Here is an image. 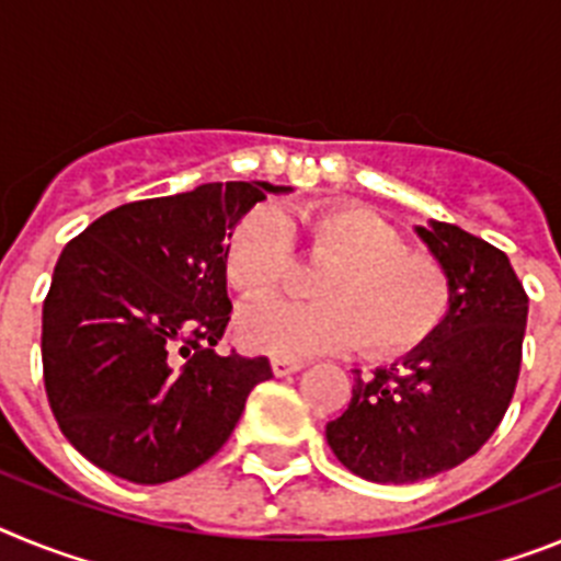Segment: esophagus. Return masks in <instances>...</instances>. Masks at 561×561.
<instances>
[{
	"instance_id": "obj_1",
	"label": "esophagus",
	"mask_w": 561,
	"mask_h": 561,
	"mask_svg": "<svg viewBox=\"0 0 561 561\" xmlns=\"http://www.w3.org/2000/svg\"><path fill=\"white\" fill-rule=\"evenodd\" d=\"M304 368V362L300 359H286V356H272V374L275 376H289L297 374V370Z\"/></svg>"
}]
</instances>
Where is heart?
<instances>
[{
    "label": "heart",
    "mask_w": 561,
    "mask_h": 561,
    "mask_svg": "<svg viewBox=\"0 0 561 561\" xmlns=\"http://www.w3.org/2000/svg\"><path fill=\"white\" fill-rule=\"evenodd\" d=\"M309 257L325 261L311 295L317 304L264 300L236 320L241 345L255 354H329L359 345L365 356L396 359L433 340L453 309V280L438 257L404 247L401 232L362 205H320L300 213ZM291 272V236L280 213H244L225 247L230 289L257 300Z\"/></svg>",
    "instance_id": "obj_1"
}]
</instances>
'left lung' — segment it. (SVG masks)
Masks as SVG:
<instances>
[{
    "instance_id": "obj_1",
    "label": "left lung",
    "mask_w": 561,
    "mask_h": 561,
    "mask_svg": "<svg viewBox=\"0 0 561 561\" xmlns=\"http://www.w3.org/2000/svg\"><path fill=\"white\" fill-rule=\"evenodd\" d=\"M453 280L438 334L390 368L356 370L351 404L325 424L336 460L370 483H415L472 458L517 388L528 295L508 255L447 221L415 227Z\"/></svg>"
}]
</instances>
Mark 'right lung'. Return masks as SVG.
Here are the masks:
<instances>
[{"instance_id":"1","label":"right lung","mask_w":561,"mask_h":561,"mask_svg":"<svg viewBox=\"0 0 561 561\" xmlns=\"http://www.w3.org/2000/svg\"><path fill=\"white\" fill-rule=\"evenodd\" d=\"M270 182H207L121 205L64 247L42 311L44 388L64 438L103 472L157 485L227 444L266 356H221L225 247Z\"/></svg>"}]
</instances>
